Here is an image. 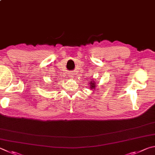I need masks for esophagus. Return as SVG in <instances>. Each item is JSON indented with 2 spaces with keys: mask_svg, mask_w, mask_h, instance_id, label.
Masks as SVG:
<instances>
[{
  "mask_svg": "<svg viewBox=\"0 0 155 155\" xmlns=\"http://www.w3.org/2000/svg\"><path fill=\"white\" fill-rule=\"evenodd\" d=\"M73 74H71V75H70V78H73Z\"/></svg>",
  "mask_w": 155,
  "mask_h": 155,
  "instance_id": "esophagus-1",
  "label": "esophagus"
}]
</instances>
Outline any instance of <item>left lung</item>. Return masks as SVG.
<instances>
[{
    "instance_id": "1",
    "label": "left lung",
    "mask_w": 155,
    "mask_h": 155,
    "mask_svg": "<svg viewBox=\"0 0 155 155\" xmlns=\"http://www.w3.org/2000/svg\"><path fill=\"white\" fill-rule=\"evenodd\" d=\"M88 87L90 88V90H92L93 91H95V88L97 87V83L95 82V80H93L92 79L91 81H89L88 82Z\"/></svg>"
}]
</instances>
